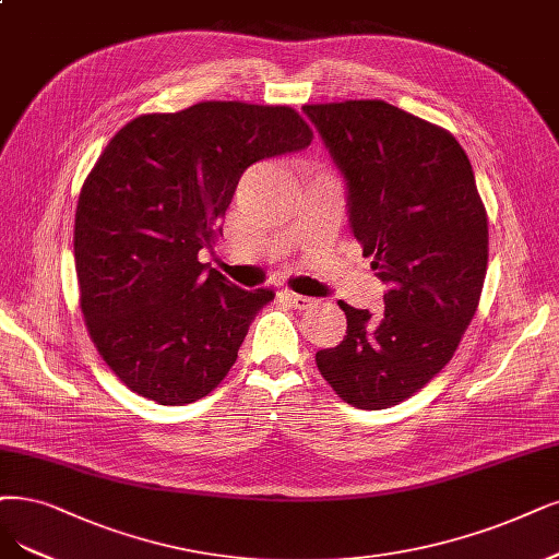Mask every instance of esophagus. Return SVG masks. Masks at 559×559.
I'll list each match as a JSON object with an SVG mask.
<instances>
[{
    "mask_svg": "<svg viewBox=\"0 0 559 559\" xmlns=\"http://www.w3.org/2000/svg\"><path fill=\"white\" fill-rule=\"evenodd\" d=\"M283 299H285L287 304H290V306L299 308V311H304V308H311V306H313V299H311V297H304V295H297V293H290V290L283 293Z\"/></svg>",
    "mask_w": 559,
    "mask_h": 559,
    "instance_id": "34e87169",
    "label": "esophagus"
}]
</instances>
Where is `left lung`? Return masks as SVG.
Wrapping results in <instances>:
<instances>
[{
    "label": "left lung",
    "instance_id": "1",
    "mask_svg": "<svg viewBox=\"0 0 559 559\" xmlns=\"http://www.w3.org/2000/svg\"><path fill=\"white\" fill-rule=\"evenodd\" d=\"M347 183L364 255L386 285L384 316L338 301L345 338L316 355L359 409H384L449 364L477 313L488 218L465 150L449 131L384 100L304 106Z\"/></svg>",
    "mask_w": 559,
    "mask_h": 559
}]
</instances>
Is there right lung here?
Instances as JSON below:
<instances>
[{"label": "right lung", "instance_id": "add662e5", "mask_svg": "<svg viewBox=\"0 0 559 559\" xmlns=\"http://www.w3.org/2000/svg\"><path fill=\"white\" fill-rule=\"evenodd\" d=\"M290 106L204 100L117 131L78 198L75 272L87 332L115 376L158 405L214 391L274 293L198 260L223 235L248 165L306 150Z\"/></svg>", "mask_w": 559, "mask_h": 559}]
</instances>
